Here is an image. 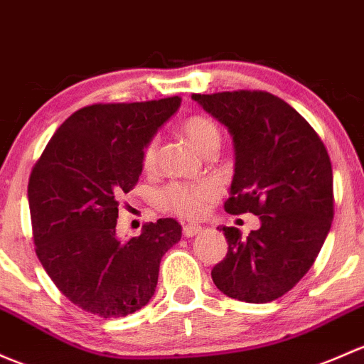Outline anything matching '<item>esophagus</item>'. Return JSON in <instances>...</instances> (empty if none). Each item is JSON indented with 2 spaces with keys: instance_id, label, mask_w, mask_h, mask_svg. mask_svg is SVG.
Masks as SVG:
<instances>
[{
  "instance_id": "34e87169",
  "label": "esophagus",
  "mask_w": 364,
  "mask_h": 364,
  "mask_svg": "<svg viewBox=\"0 0 364 364\" xmlns=\"http://www.w3.org/2000/svg\"><path fill=\"white\" fill-rule=\"evenodd\" d=\"M200 232H202L200 225L190 223V225H185V227H183V235H185V237H193V235H197V233H200Z\"/></svg>"
}]
</instances>
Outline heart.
Returning a JSON list of instances; mask_svg holds the SVG:
<instances>
[{
  "mask_svg": "<svg viewBox=\"0 0 364 364\" xmlns=\"http://www.w3.org/2000/svg\"><path fill=\"white\" fill-rule=\"evenodd\" d=\"M181 131L205 155L216 151L221 144V132L218 125L202 114L186 118L181 124ZM156 160H159V137L153 136L146 141L141 151V167L150 172L155 169ZM218 195H220V190L211 181H172L160 190L159 202L166 211L178 214L186 220H195L208 211Z\"/></svg>",
  "mask_w": 364,
  "mask_h": 364,
  "instance_id": "heart-1",
  "label": "heart"
}]
</instances>
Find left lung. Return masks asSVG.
<instances>
[{
  "instance_id": "left-lung-1",
  "label": "left lung",
  "mask_w": 364,
  "mask_h": 364,
  "mask_svg": "<svg viewBox=\"0 0 364 364\" xmlns=\"http://www.w3.org/2000/svg\"><path fill=\"white\" fill-rule=\"evenodd\" d=\"M227 125L235 146L230 214L262 227L242 237L223 227L227 256L213 267L216 288L247 304L282 296L309 272L333 221V171L326 146L288 102L263 90L193 94Z\"/></svg>"
}]
</instances>
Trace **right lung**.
I'll list each match as a JSON object with an SVG mask.
<instances>
[{
	"label": "right lung",
	"instance_id": "obj_1",
	"mask_svg": "<svg viewBox=\"0 0 364 364\" xmlns=\"http://www.w3.org/2000/svg\"><path fill=\"white\" fill-rule=\"evenodd\" d=\"M181 105L178 95L92 105L57 129L31 171L28 198L38 259L82 311L125 317L150 301L160 259L181 239L172 218L117 237L118 205L136 186L141 151Z\"/></svg>",
	"mask_w": 364,
	"mask_h": 364
}]
</instances>
